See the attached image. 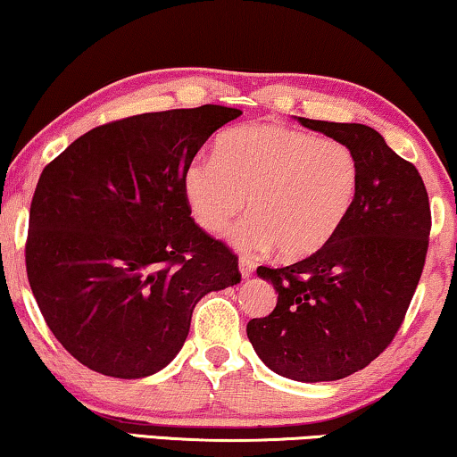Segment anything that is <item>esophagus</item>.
Masks as SVG:
<instances>
[{
    "label": "esophagus",
    "mask_w": 457,
    "mask_h": 457,
    "mask_svg": "<svg viewBox=\"0 0 457 457\" xmlns=\"http://www.w3.org/2000/svg\"><path fill=\"white\" fill-rule=\"evenodd\" d=\"M238 268H240L242 278H248V276H251L253 271H255V262H253V259H248V257H240Z\"/></svg>",
    "instance_id": "34e87169"
}]
</instances>
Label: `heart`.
Listing matches in <instances>:
<instances>
[{
	"instance_id": "obj_1",
	"label": "heart",
	"mask_w": 457,
	"mask_h": 457,
	"mask_svg": "<svg viewBox=\"0 0 457 457\" xmlns=\"http://www.w3.org/2000/svg\"><path fill=\"white\" fill-rule=\"evenodd\" d=\"M361 166L348 145L278 124H246L217 138L215 160L187 166L183 194L202 229L219 234L245 209L228 240L242 253L278 246L285 259L314 255L352 212Z\"/></svg>"
}]
</instances>
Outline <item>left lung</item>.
Segmentation results:
<instances>
[{
  "label": "left lung",
  "instance_id": "left-lung-1",
  "mask_svg": "<svg viewBox=\"0 0 457 457\" xmlns=\"http://www.w3.org/2000/svg\"><path fill=\"white\" fill-rule=\"evenodd\" d=\"M299 122L354 152L361 186L328 245L287 268L259 265L278 302L246 335L282 378L335 382L375 361L405 320L428 251L430 202L418 169L371 126Z\"/></svg>",
  "mask_w": 457,
  "mask_h": 457
}]
</instances>
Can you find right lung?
Returning <instances> with one entry per match:
<instances>
[{"label":"right lung","mask_w":457,"mask_h":457,"mask_svg":"<svg viewBox=\"0 0 457 457\" xmlns=\"http://www.w3.org/2000/svg\"><path fill=\"white\" fill-rule=\"evenodd\" d=\"M240 109L202 105L96 126L42 170L27 276L69 354L120 379L158 373L195 303L240 282L238 257L192 219L183 175Z\"/></svg>","instance_id":"add662e5"}]
</instances>
